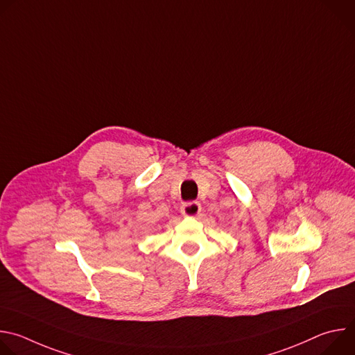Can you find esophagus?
<instances>
[{"label": "esophagus", "instance_id": "obj_1", "mask_svg": "<svg viewBox=\"0 0 355 355\" xmlns=\"http://www.w3.org/2000/svg\"><path fill=\"white\" fill-rule=\"evenodd\" d=\"M200 212V204L198 200L184 202L181 205V214L185 216H196Z\"/></svg>", "mask_w": 355, "mask_h": 355}]
</instances>
